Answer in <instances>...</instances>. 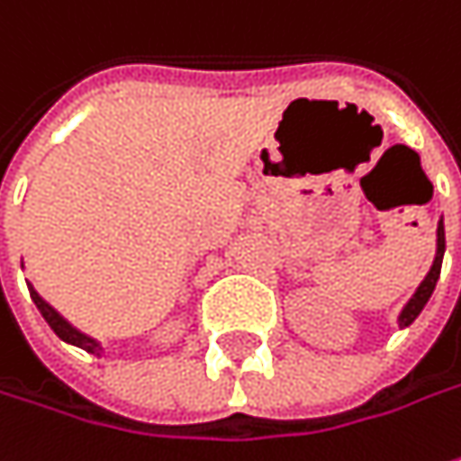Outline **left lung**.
<instances>
[{
    "instance_id": "obj_1",
    "label": "left lung",
    "mask_w": 461,
    "mask_h": 461,
    "mask_svg": "<svg viewBox=\"0 0 461 461\" xmlns=\"http://www.w3.org/2000/svg\"><path fill=\"white\" fill-rule=\"evenodd\" d=\"M444 249H447V240H444V219H438V227H437V255H434V262H431V267H429V273H426V278L420 280V285L416 288V294L408 298V303L401 311V316H398V326L405 329V326H411L416 319H419V313L423 311V306L429 303V298L434 294V288H437V280L438 273H441V260H444Z\"/></svg>"
}]
</instances>
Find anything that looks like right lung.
<instances>
[{
  "label": "right lung",
  "mask_w": 461,
  "mask_h": 461,
  "mask_svg": "<svg viewBox=\"0 0 461 461\" xmlns=\"http://www.w3.org/2000/svg\"><path fill=\"white\" fill-rule=\"evenodd\" d=\"M30 298H32V303L38 306V311L42 313V319L48 321V326L56 331L60 339L66 341V344H73V347H78V349H84V352H88V355H96V357H102L104 347L99 344L96 339H91L88 334H84V331H78L76 326L68 324L60 313H58L48 301H42V295L30 285Z\"/></svg>",
  "instance_id": "obj_1"
}]
</instances>
